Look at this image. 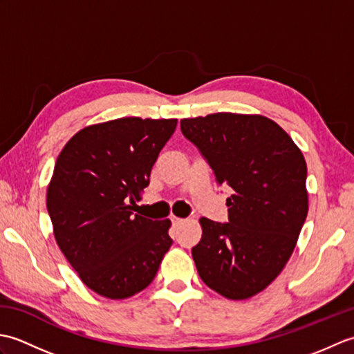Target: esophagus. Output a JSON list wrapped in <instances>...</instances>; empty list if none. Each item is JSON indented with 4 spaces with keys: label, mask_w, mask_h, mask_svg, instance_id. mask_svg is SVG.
<instances>
[{
    "label": "esophagus",
    "mask_w": 354,
    "mask_h": 354,
    "mask_svg": "<svg viewBox=\"0 0 354 354\" xmlns=\"http://www.w3.org/2000/svg\"><path fill=\"white\" fill-rule=\"evenodd\" d=\"M184 222H185V219H181V217H176V216L171 217V223L175 225V227H179V225H183Z\"/></svg>",
    "instance_id": "esophagus-1"
}]
</instances>
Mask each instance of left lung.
Returning <instances> with one entry per match:
<instances>
[{"mask_svg": "<svg viewBox=\"0 0 354 354\" xmlns=\"http://www.w3.org/2000/svg\"><path fill=\"white\" fill-rule=\"evenodd\" d=\"M219 185L232 189L228 222L202 217L194 265L209 289L246 299L266 289L295 250L309 212L306 160L295 142L263 115L217 112L181 120Z\"/></svg>", "mask_w": 354, "mask_h": 354, "instance_id": "left-lung-1", "label": "left lung"}]
</instances>
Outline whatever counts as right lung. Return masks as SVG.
Returning a JSON list of instances; mask_svg holds the SVG:
<instances>
[{"instance_id":"obj_1","label":"right lung","mask_w":354,"mask_h":354,"mask_svg":"<svg viewBox=\"0 0 354 354\" xmlns=\"http://www.w3.org/2000/svg\"><path fill=\"white\" fill-rule=\"evenodd\" d=\"M176 118L84 127L59 153L47 190L55 239L80 280L111 299L146 289L173 240L170 221L133 214Z\"/></svg>"}]
</instances>
